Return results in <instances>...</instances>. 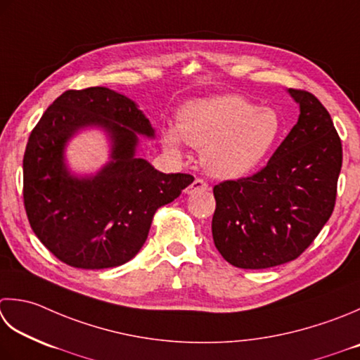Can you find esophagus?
Here are the masks:
<instances>
[{
    "instance_id": "34e87169",
    "label": "esophagus",
    "mask_w": 360,
    "mask_h": 360,
    "mask_svg": "<svg viewBox=\"0 0 360 360\" xmlns=\"http://www.w3.org/2000/svg\"><path fill=\"white\" fill-rule=\"evenodd\" d=\"M207 188H209V186H207L206 181L195 179L192 184H190L188 187H186V193L187 195H193V193H198V192H206Z\"/></svg>"
}]
</instances>
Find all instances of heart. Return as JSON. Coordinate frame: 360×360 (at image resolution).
<instances>
[{
  "label": "heart",
  "mask_w": 360,
  "mask_h": 360,
  "mask_svg": "<svg viewBox=\"0 0 360 360\" xmlns=\"http://www.w3.org/2000/svg\"><path fill=\"white\" fill-rule=\"evenodd\" d=\"M279 131L276 110L257 109L238 95H218L186 103L178 124L165 128L162 139L172 151H179L182 139L202 148V164L217 178H240L265 159Z\"/></svg>",
  "instance_id": "b5f03b06"
}]
</instances>
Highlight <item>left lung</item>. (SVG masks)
Segmentation results:
<instances>
[{"label": "left lung", "instance_id": "left-lung-1", "mask_svg": "<svg viewBox=\"0 0 360 360\" xmlns=\"http://www.w3.org/2000/svg\"><path fill=\"white\" fill-rule=\"evenodd\" d=\"M300 117L262 170L214 187L212 237L231 265L260 270L297 259L334 210L342 142L329 112L288 89Z\"/></svg>", "mask_w": 360, "mask_h": 360}]
</instances>
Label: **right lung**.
<instances>
[{"label": "right lung", "instance_id": "add662e5", "mask_svg": "<svg viewBox=\"0 0 360 360\" xmlns=\"http://www.w3.org/2000/svg\"><path fill=\"white\" fill-rule=\"evenodd\" d=\"M87 127L106 132L111 159L95 175L77 176L65 164V148ZM139 136L154 139L150 120L108 87L63 91L35 124L23 158L25 209L34 234L63 264H126L143 246L156 210L193 182L192 174H165L137 158Z\"/></svg>", "mask_w": 360, "mask_h": 360}]
</instances>
